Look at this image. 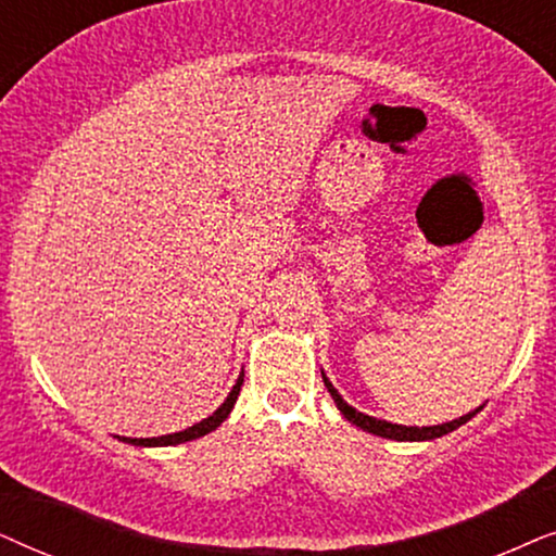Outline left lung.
Wrapping results in <instances>:
<instances>
[{
    "label": "left lung",
    "mask_w": 556,
    "mask_h": 556,
    "mask_svg": "<svg viewBox=\"0 0 556 556\" xmlns=\"http://www.w3.org/2000/svg\"><path fill=\"white\" fill-rule=\"evenodd\" d=\"M320 374H323L325 389L330 391L332 402H336L340 414H343V417H345L348 421H351V425L361 427V429H364V432L379 434V438L396 440V442H427V440H438V438H442V434H447V432H453V429L463 427L465 421H470L480 409H483V404H480L478 409H472V412H468V414H463V417H457V419H453V421H445V425H434V427H406V425H394V421L368 417V414L355 409V406L348 404L345 399L338 394V389L332 387L328 376H325V371H320Z\"/></svg>",
    "instance_id": "1"
}]
</instances>
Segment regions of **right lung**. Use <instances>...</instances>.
I'll list each match as a JSON object with an SVG mask.
<instances>
[{
    "instance_id": "add662e5",
    "label": "right lung",
    "mask_w": 556,
    "mask_h": 556,
    "mask_svg": "<svg viewBox=\"0 0 556 556\" xmlns=\"http://www.w3.org/2000/svg\"><path fill=\"white\" fill-rule=\"evenodd\" d=\"M241 383H243V371L239 374V379H236L233 389L228 391V396L224 399V404H220L218 409L211 414V417H205V419L198 421V425L182 429V432L162 434V438H118V440L129 442V445H137V447H169V445H180V442H190V440L203 438V434H208V432H213V429H216V427L224 425L226 417H228V414H231V409H233L236 399H239Z\"/></svg>"
}]
</instances>
